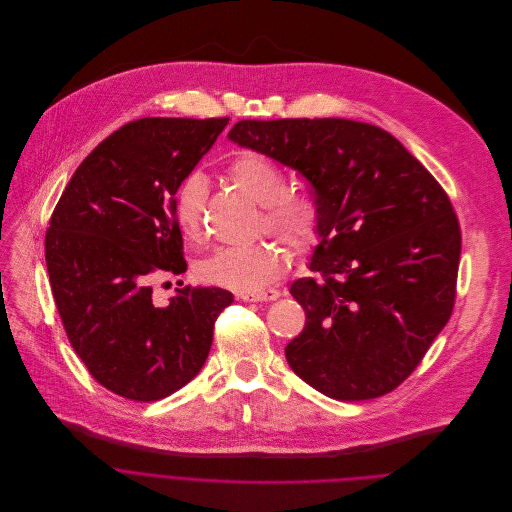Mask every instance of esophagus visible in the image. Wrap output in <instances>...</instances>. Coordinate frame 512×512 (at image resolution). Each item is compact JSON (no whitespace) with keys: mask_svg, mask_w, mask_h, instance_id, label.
<instances>
[{"mask_svg":"<svg viewBox=\"0 0 512 512\" xmlns=\"http://www.w3.org/2000/svg\"><path fill=\"white\" fill-rule=\"evenodd\" d=\"M238 298L246 300V302H268V300H276L280 298V290H260V292H240Z\"/></svg>","mask_w":512,"mask_h":512,"instance_id":"esophagus-1","label":"esophagus"}]
</instances>
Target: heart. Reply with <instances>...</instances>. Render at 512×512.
<instances>
[{
  "label": "heart",
  "instance_id": "obj_1",
  "mask_svg": "<svg viewBox=\"0 0 512 512\" xmlns=\"http://www.w3.org/2000/svg\"><path fill=\"white\" fill-rule=\"evenodd\" d=\"M228 173L244 193L262 206V230L298 252L309 250L319 242L323 228L319 203L309 195L286 191V175L274 163L248 153L238 157ZM206 197L208 183L201 173H189L177 185L173 216L183 238H199ZM284 264L286 254L282 248L258 242L252 246L218 248L197 264V274L201 280L236 292H258L282 276Z\"/></svg>",
  "mask_w": 512,
  "mask_h": 512
}]
</instances>
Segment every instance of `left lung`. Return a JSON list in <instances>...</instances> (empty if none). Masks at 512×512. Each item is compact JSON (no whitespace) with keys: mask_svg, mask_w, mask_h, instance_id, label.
Here are the masks:
<instances>
[{"mask_svg":"<svg viewBox=\"0 0 512 512\" xmlns=\"http://www.w3.org/2000/svg\"><path fill=\"white\" fill-rule=\"evenodd\" d=\"M228 139L298 171L323 214L309 264L319 278L290 286L306 323L284 349L288 365L339 401L393 391L454 309L462 238L446 191L367 123L240 121Z\"/></svg>","mask_w":512,"mask_h":512,"instance_id":"1","label":"left lung"}]
</instances>
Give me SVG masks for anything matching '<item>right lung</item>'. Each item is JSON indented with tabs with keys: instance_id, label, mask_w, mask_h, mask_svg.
Returning <instances> with one entry per match:
<instances>
[{
	"instance_id": "right-lung-1",
	"label": "right lung",
	"mask_w": 512,
	"mask_h": 512,
	"mask_svg": "<svg viewBox=\"0 0 512 512\" xmlns=\"http://www.w3.org/2000/svg\"><path fill=\"white\" fill-rule=\"evenodd\" d=\"M228 119H139L74 171L46 232V266L68 341L90 375L133 401L163 399L208 359L232 292L183 286L153 302V276L181 274L177 185Z\"/></svg>"
}]
</instances>
